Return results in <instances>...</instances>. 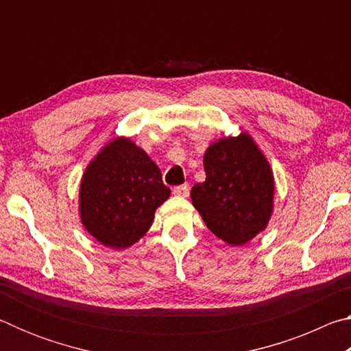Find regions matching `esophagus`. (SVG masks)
Returning <instances> with one entry per match:
<instances>
[{
  "mask_svg": "<svg viewBox=\"0 0 351 351\" xmlns=\"http://www.w3.org/2000/svg\"><path fill=\"white\" fill-rule=\"evenodd\" d=\"M173 193L178 197H187L189 195V184H182V186L173 187Z\"/></svg>",
  "mask_w": 351,
  "mask_h": 351,
  "instance_id": "obj_1",
  "label": "esophagus"
}]
</instances>
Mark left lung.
Segmentation results:
<instances>
[{
	"instance_id": "8db88e82",
	"label": "left lung",
	"mask_w": 351,
	"mask_h": 351,
	"mask_svg": "<svg viewBox=\"0 0 351 351\" xmlns=\"http://www.w3.org/2000/svg\"><path fill=\"white\" fill-rule=\"evenodd\" d=\"M206 181L190 197L209 230L229 245H245L265 229L272 212L274 178L247 134L224 138L204 154Z\"/></svg>"
}]
</instances>
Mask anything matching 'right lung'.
Returning a JSON list of instances; mask_svg holds the SVG:
<instances>
[{
  "label": "right lung",
  "instance_id": "1",
  "mask_svg": "<svg viewBox=\"0 0 351 351\" xmlns=\"http://www.w3.org/2000/svg\"><path fill=\"white\" fill-rule=\"evenodd\" d=\"M169 195L156 164L133 142L121 138L88 165L80 186V217L94 239L123 249L150 229L154 210Z\"/></svg>",
  "mask_w": 351,
  "mask_h": 351
}]
</instances>
